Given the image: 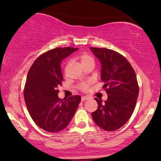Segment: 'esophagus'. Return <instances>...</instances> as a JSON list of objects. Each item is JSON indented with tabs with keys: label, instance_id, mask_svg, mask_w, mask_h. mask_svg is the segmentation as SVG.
<instances>
[{
	"label": "esophagus",
	"instance_id": "obj_1",
	"mask_svg": "<svg viewBox=\"0 0 161 161\" xmlns=\"http://www.w3.org/2000/svg\"><path fill=\"white\" fill-rule=\"evenodd\" d=\"M88 99H89V97H86V96L81 97V100H82V101L86 100H88Z\"/></svg>",
	"mask_w": 161,
	"mask_h": 161
}]
</instances>
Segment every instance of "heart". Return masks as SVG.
<instances>
[{
  "label": "heart",
  "instance_id": "b5f03b06",
  "mask_svg": "<svg viewBox=\"0 0 161 161\" xmlns=\"http://www.w3.org/2000/svg\"><path fill=\"white\" fill-rule=\"evenodd\" d=\"M78 58L79 60H80V63L82 64L83 66L89 63H94L93 57L90 56L89 54L86 53L80 55L78 57ZM90 84H91V82H90V81H86V82L81 83L79 87H80V89L81 91L87 92L90 88Z\"/></svg>",
  "mask_w": 161,
  "mask_h": 161
}]
</instances>
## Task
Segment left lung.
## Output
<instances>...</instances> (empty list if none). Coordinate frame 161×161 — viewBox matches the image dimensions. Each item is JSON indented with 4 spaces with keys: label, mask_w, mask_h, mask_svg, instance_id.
<instances>
[{
    "label": "left lung",
    "mask_w": 161,
    "mask_h": 161,
    "mask_svg": "<svg viewBox=\"0 0 161 161\" xmlns=\"http://www.w3.org/2000/svg\"><path fill=\"white\" fill-rule=\"evenodd\" d=\"M100 60L101 79L108 94L106 101L95 98L98 108L92 112L93 120L100 128L114 131L122 127L133 114L139 92L137 78L127 58L107 48L89 47Z\"/></svg>",
    "instance_id": "obj_1"
}]
</instances>
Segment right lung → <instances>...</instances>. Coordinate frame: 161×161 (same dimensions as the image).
<instances>
[{
  "mask_svg": "<svg viewBox=\"0 0 161 161\" xmlns=\"http://www.w3.org/2000/svg\"><path fill=\"white\" fill-rule=\"evenodd\" d=\"M78 50L74 47H56L39 56L28 72L24 99L32 119L44 130L57 133L69 124L81 100L80 95L60 99L58 86L64 80L61 64Z\"/></svg>",
  "mask_w": 161,
  "mask_h": 161,
  "instance_id": "add662e5",
  "label": "right lung"
}]
</instances>
